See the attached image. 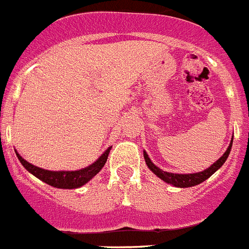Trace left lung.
I'll use <instances>...</instances> for the list:
<instances>
[{
    "instance_id": "obj_1",
    "label": "left lung",
    "mask_w": 249,
    "mask_h": 249,
    "mask_svg": "<svg viewBox=\"0 0 249 249\" xmlns=\"http://www.w3.org/2000/svg\"><path fill=\"white\" fill-rule=\"evenodd\" d=\"M232 142H233V136H232V140H231L230 145H228L225 154H223L216 162L212 163L211 166L207 167V169L203 170V171L194 172V174H174V172L163 171V170H161L160 167L156 166L155 163L150 160L146 151H144V159L147 167H149L159 178H161V180L165 181L166 183H170V185L175 186V187H181V189H183V187H192V186L200 185L201 182L206 181L208 178H211L212 175H213L219 167L222 166L223 163L226 162V160H227L228 155H230L231 149H232Z\"/></svg>"
}]
</instances>
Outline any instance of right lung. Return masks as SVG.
<instances>
[{"label": "right lung", "instance_id": "add662e5", "mask_svg": "<svg viewBox=\"0 0 249 249\" xmlns=\"http://www.w3.org/2000/svg\"><path fill=\"white\" fill-rule=\"evenodd\" d=\"M110 150L111 146H109L97 161H94L91 165L84 167V169L75 170V171H49V170L35 166L31 162L26 161L17 151H16V155L27 171L31 172L33 176H36L43 182L48 183L49 186H53L57 189H78L90 181L104 167Z\"/></svg>", "mask_w": 249, "mask_h": 249}]
</instances>
